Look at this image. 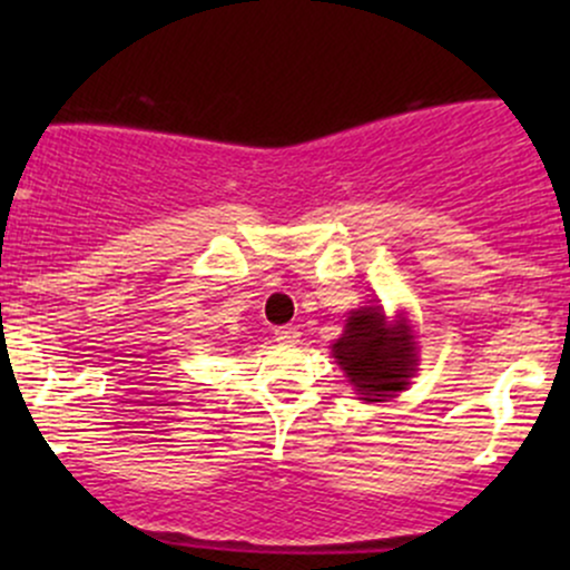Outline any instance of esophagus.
<instances>
[{"instance_id": "1", "label": "esophagus", "mask_w": 570, "mask_h": 570, "mask_svg": "<svg viewBox=\"0 0 570 570\" xmlns=\"http://www.w3.org/2000/svg\"><path fill=\"white\" fill-rule=\"evenodd\" d=\"M276 340L281 345H294L299 343V330L297 326H278L276 330Z\"/></svg>"}]
</instances>
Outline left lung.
<instances>
[{
	"label": "left lung",
	"instance_id": "8db88e82",
	"mask_svg": "<svg viewBox=\"0 0 570 570\" xmlns=\"http://www.w3.org/2000/svg\"><path fill=\"white\" fill-rule=\"evenodd\" d=\"M332 356L364 402H389L407 389L417 367L410 322L399 316L391 324L381 305L351 311L343 335L332 343Z\"/></svg>",
	"mask_w": 570,
	"mask_h": 570
}]
</instances>
